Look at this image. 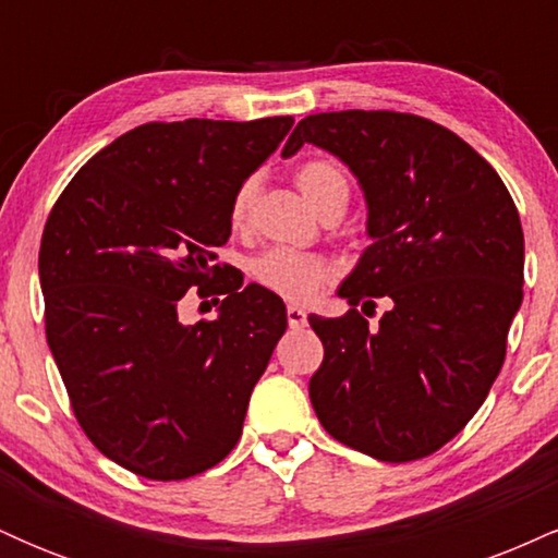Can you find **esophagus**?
Instances as JSON below:
<instances>
[{"instance_id":"34e87169","label":"esophagus","mask_w":558,"mask_h":558,"mask_svg":"<svg viewBox=\"0 0 558 558\" xmlns=\"http://www.w3.org/2000/svg\"><path fill=\"white\" fill-rule=\"evenodd\" d=\"M286 317H288V325H291V328H304L306 325V312L296 304H288Z\"/></svg>"}]
</instances>
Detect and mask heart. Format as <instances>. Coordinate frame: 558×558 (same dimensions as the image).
Returning a JSON list of instances; mask_svg holds the SVG:
<instances>
[{
	"mask_svg": "<svg viewBox=\"0 0 558 558\" xmlns=\"http://www.w3.org/2000/svg\"><path fill=\"white\" fill-rule=\"evenodd\" d=\"M296 183L317 213H325L328 207L345 209V204H349V175L332 159H310V162L299 165ZM254 198H257V181L248 178L230 198V226L233 230L248 226ZM252 275L259 286L270 288L280 296L306 301L323 288L325 280L330 278V270L323 259L312 257V254L293 252V248H267L252 262Z\"/></svg>",
	"mask_w": 558,
	"mask_h": 558,
	"instance_id": "obj_1",
	"label": "heart"
}]
</instances>
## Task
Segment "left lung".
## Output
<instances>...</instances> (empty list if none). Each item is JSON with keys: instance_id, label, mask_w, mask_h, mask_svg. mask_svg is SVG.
I'll list each match as a JSON object with an SVG mask.
<instances>
[{"instance_id": "8db88e82", "label": "left lung", "mask_w": 558, "mask_h": 558, "mask_svg": "<svg viewBox=\"0 0 558 558\" xmlns=\"http://www.w3.org/2000/svg\"><path fill=\"white\" fill-rule=\"evenodd\" d=\"M354 172L367 204L351 306L388 299L380 325L356 310L310 315L325 360L310 380L317 420L341 444L414 462L446 446L501 373L522 304L524 235L498 172L448 128L403 112H319L293 128Z\"/></svg>"}]
</instances>
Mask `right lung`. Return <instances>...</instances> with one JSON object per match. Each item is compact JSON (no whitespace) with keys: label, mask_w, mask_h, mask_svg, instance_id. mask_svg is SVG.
I'll return each mask as SVG.
<instances>
[{"label":"right lung","mask_w":558,"mask_h":558,"mask_svg":"<svg viewBox=\"0 0 558 558\" xmlns=\"http://www.w3.org/2000/svg\"><path fill=\"white\" fill-rule=\"evenodd\" d=\"M291 125H138L88 159L49 215L38 252L49 349L83 433L141 477H194L239 444L288 317L267 288L217 286L228 265L215 248L230 239L235 189ZM191 287L227 296L215 320L180 323Z\"/></svg>","instance_id":"add662e5"}]
</instances>
